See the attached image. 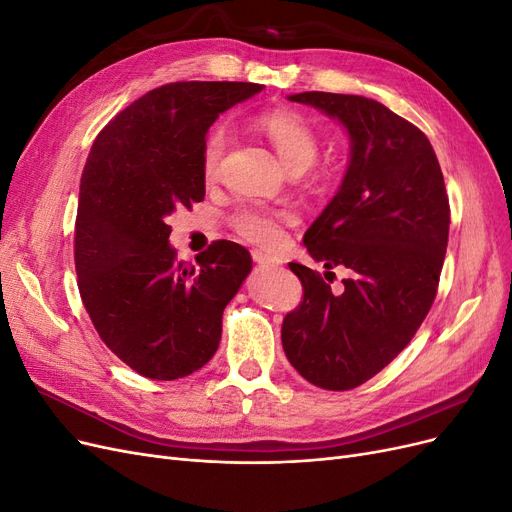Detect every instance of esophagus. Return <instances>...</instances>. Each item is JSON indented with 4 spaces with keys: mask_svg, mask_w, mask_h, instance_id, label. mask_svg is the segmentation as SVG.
<instances>
[{
    "mask_svg": "<svg viewBox=\"0 0 512 512\" xmlns=\"http://www.w3.org/2000/svg\"><path fill=\"white\" fill-rule=\"evenodd\" d=\"M252 258H254V262H256L258 267H275V265H280V260L265 254V252H260V250H254Z\"/></svg>",
    "mask_w": 512,
    "mask_h": 512,
    "instance_id": "esophagus-1",
    "label": "esophagus"
}]
</instances>
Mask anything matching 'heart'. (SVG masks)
<instances>
[{
	"label": "heart",
	"instance_id": "heart-1",
	"mask_svg": "<svg viewBox=\"0 0 512 512\" xmlns=\"http://www.w3.org/2000/svg\"><path fill=\"white\" fill-rule=\"evenodd\" d=\"M254 128L265 134L275 147L277 156L290 173H303L318 158V134L309 126V121L297 111L277 108V111L262 113L254 119ZM228 143V132L224 126H215L207 132L203 151H200V166L207 179L218 175L224 151ZM230 226L247 241L262 247H275L284 239V213L262 209V207H239L230 218Z\"/></svg>",
	"mask_w": 512,
	"mask_h": 512
}]
</instances>
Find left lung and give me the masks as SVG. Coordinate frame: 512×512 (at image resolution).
<instances>
[{
  "label": "left lung",
  "mask_w": 512,
  "mask_h": 512,
  "mask_svg": "<svg viewBox=\"0 0 512 512\" xmlns=\"http://www.w3.org/2000/svg\"><path fill=\"white\" fill-rule=\"evenodd\" d=\"M288 100L348 130L344 181L303 237L327 273L344 267L348 277L333 292L318 271L290 262L303 303L286 314L282 344L307 382L348 391L389 365L429 314L451 207L429 138L404 117L363 96L305 91Z\"/></svg>",
  "instance_id": "left-lung-1"
}]
</instances>
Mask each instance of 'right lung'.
Returning a JSON list of instances; mask_svg holds the SVG:
<instances>
[{
  "label": "right lung",
  "mask_w": 512,
  "mask_h": 512,
  "mask_svg": "<svg viewBox=\"0 0 512 512\" xmlns=\"http://www.w3.org/2000/svg\"><path fill=\"white\" fill-rule=\"evenodd\" d=\"M258 91L162 85L108 121L89 151L74 226L79 292L102 342L145 378L177 380L209 363L224 307L252 271L250 252L232 241H213L196 267L179 262L168 215L205 198V136Z\"/></svg>",
  "instance_id": "right-lung-1"
}]
</instances>
